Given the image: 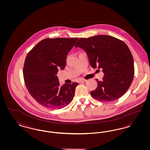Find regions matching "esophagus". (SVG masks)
I'll return each mask as SVG.
<instances>
[{
	"mask_svg": "<svg viewBox=\"0 0 150 150\" xmlns=\"http://www.w3.org/2000/svg\"><path fill=\"white\" fill-rule=\"evenodd\" d=\"M86 80H85V79H81V80H80L79 81V82L80 83H84V82H86Z\"/></svg>",
	"mask_w": 150,
	"mask_h": 150,
	"instance_id": "obj_1",
	"label": "esophagus"
}]
</instances>
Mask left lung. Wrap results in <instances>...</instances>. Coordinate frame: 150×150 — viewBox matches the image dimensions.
<instances>
[{"label":"left lung","instance_id":"left-lung-1","mask_svg":"<svg viewBox=\"0 0 150 150\" xmlns=\"http://www.w3.org/2000/svg\"><path fill=\"white\" fill-rule=\"evenodd\" d=\"M86 51L92 68L102 69V81L91 92L96 100L111 102L119 99L128 90L134 78V61L124 42L109 35L81 38L75 45Z\"/></svg>","mask_w":150,"mask_h":150}]
</instances>
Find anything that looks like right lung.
Segmentation results:
<instances>
[{
	"label": "right lung",
	"instance_id": "add662e5",
	"mask_svg": "<svg viewBox=\"0 0 150 150\" xmlns=\"http://www.w3.org/2000/svg\"><path fill=\"white\" fill-rule=\"evenodd\" d=\"M78 39H45L27 54L23 71L25 83L31 96L43 106L61 108L73 100L78 83L61 86L57 74L64 69L68 53Z\"/></svg>",
	"mask_w": 150,
	"mask_h": 150
}]
</instances>
